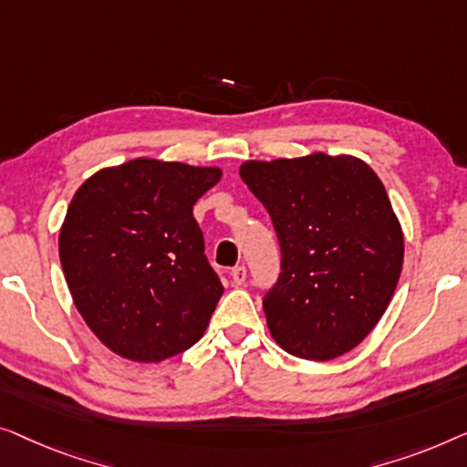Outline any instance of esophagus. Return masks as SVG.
<instances>
[{
	"mask_svg": "<svg viewBox=\"0 0 467 467\" xmlns=\"http://www.w3.org/2000/svg\"><path fill=\"white\" fill-rule=\"evenodd\" d=\"M231 277H233L234 285H243V284H245V279H247V268L245 266H234Z\"/></svg>",
	"mask_w": 467,
	"mask_h": 467,
	"instance_id": "obj_1",
	"label": "esophagus"
}]
</instances>
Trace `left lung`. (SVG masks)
Masks as SVG:
<instances>
[{
    "mask_svg": "<svg viewBox=\"0 0 467 467\" xmlns=\"http://www.w3.org/2000/svg\"><path fill=\"white\" fill-rule=\"evenodd\" d=\"M281 245L262 300L273 338L326 362L351 351L389 306L404 262L402 226L379 175L356 156L315 152L239 169Z\"/></svg>",
    "mask_w": 467,
    "mask_h": 467,
    "instance_id": "1",
    "label": "left lung"
}]
</instances>
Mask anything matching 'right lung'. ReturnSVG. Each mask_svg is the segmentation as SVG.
Wrapping results in <instances>:
<instances>
[{
  "label": "right lung",
  "instance_id": "1",
  "mask_svg": "<svg viewBox=\"0 0 467 467\" xmlns=\"http://www.w3.org/2000/svg\"><path fill=\"white\" fill-rule=\"evenodd\" d=\"M222 169L135 159L78 188L58 233L71 298L101 343L162 362L205 334L224 292L209 266L194 202Z\"/></svg>",
  "mask_w": 467,
  "mask_h": 467
}]
</instances>
